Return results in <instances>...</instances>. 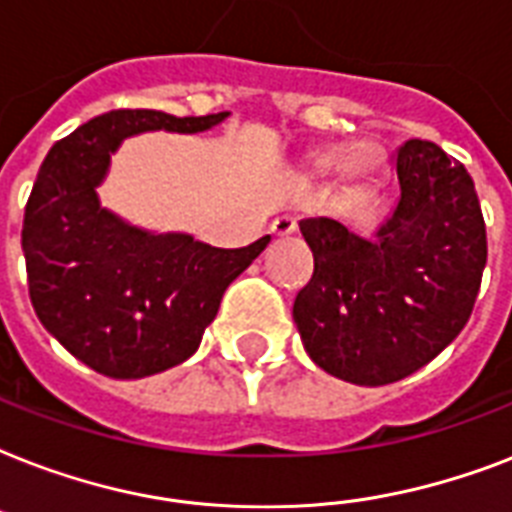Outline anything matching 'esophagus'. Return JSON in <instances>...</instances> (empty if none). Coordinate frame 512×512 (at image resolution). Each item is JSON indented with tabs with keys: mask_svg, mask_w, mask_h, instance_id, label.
Returning a JSON list of instances; mask_svg holds the SVG:
<instances>
[{
	"mask_svg": "<svg viewBox=\"0 0 512 512\" xmlns=\"http://www.w3.org/2000/svg\"><path fill=\"white\" fill-rule=\"evenodd\" d=\"M295 228H297L295 217H289V215L276 217V220L271 223V233L276 236V239H287V236H292V233H295Z\"/></svg>",
	"mask_w": 512,
	"mask_h": 512,
	"instance_id": "obj_1",
	"label": "esophagus"
}]
</instances>
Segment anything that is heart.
<instances>
[{
  "mask_svg": "<svg viewBox=\"0 0 512 512\" xmlns=\"http://www.w3.org/2000/svg\"><path fill=\"white\" fill-rule=\"evenodd\" d=\"M372 151H377L372 143H356L345 156H342L340 148H327L313 159V167L319 175H329L340 167L342 177L361 183V180H369V175L377 170V162H380V156H372Z\"/></svg>",
  "mask_w": 512,
  "mask_h": 512,
  "instance_id": "1",
  "label": "heart"
}]
</instances>
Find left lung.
Masks as SVG:
<instances>
[{
    "label": "left lung",
    "mask_w": 512,
    "mask_h": 512,
    "mask_svg": "<svg viewBox=\"0 0 512 512\" xmlns=\"http://www.w3.org/2000/svg\"><path fill=\"white\" fill-rule=\"evenodd\" d=\"M401 196L374 239L332 217L300 220L313 276L295 297L308 356L353 385L404 380L468 324L486 265L476 185L430 140L396 154Z\"/></svg>",
    "instance_id": "obj_1"
}]
</instances>
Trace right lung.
Here are the masks:
<instances>
[{
  "instance_id": "right-lung-1",
  "label": "right lung",
  "mask_w": 512,
  "mask_h": 512,
  "mask_svg": "<svg viewBox=\"0 0 512 512\" xmlns=\"http://www.w3.org/2000/svg\"><path fill=\"white\" fill-rule=\"evenodd\" d=\"M228 116L119 108L58 140L39 167L23 217L28 295L63 348L114 380L183 364L217 316L223 292L268 247L217 249L188 233H151L100 207L111 154L140 132L212 130Z\"/></svg>"
}]
</instances>
